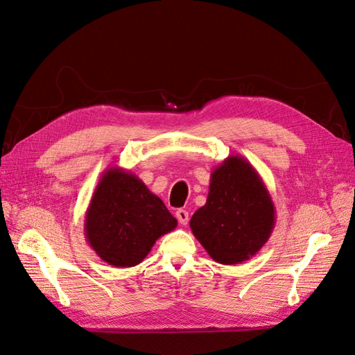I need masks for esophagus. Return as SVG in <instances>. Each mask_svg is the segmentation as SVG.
<instances>
[{
	"instance_id": "34e87169",
	"label": "esophagus",
	"mask_w": 355,
	"mask_h": 355,
	"mask_svg": "<svg viewBox=\"0 0 355 355\" xmlns=\"http://www.w3.org/2000/svg\"><path fill=\"white\" fill-rule=\"evenodd\" d=\"M176 218H178L180 225H187L188 220H189V213L187 210H184V209H179L176 211Z\"/></svg>"
}]
</instances>
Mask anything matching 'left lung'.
<instances>
[{"instance_id":"obj_1","label":"left lung","mask_w":355,"mask_h":355,"mask_svg":"<svg viewBox=\"0 0 355 355\" xmlns=\"http://www.w3.org/2000/svg\"><path fill=\"white\" fill-rule=\"evenodd\" d=\"M189 227L213 261H249L271 237L275 207L262 178L241 155H230L211 171L207 201Z\"/></svg>"}]
</instances>
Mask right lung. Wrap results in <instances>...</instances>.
I'll use <instances>...</instances> for the list:
<instances>
[{
	"instance_id": "1",
	"label": "right lung",
	"mask_w": 355,
	"mask_h": 355,
	"mask_svg": "<svg viewBox=\"0 0 355 355\" xmlns=\"http://www.w3.org/2000/svg\"><path fill=\"white\" fill-rule=\"evenodd\" d=\"M178 220L132 171L112 166L103 171L85 211L84 234L103 262L115 268L141 263L155 241Z\"/></svg>"
}]
</instances>
